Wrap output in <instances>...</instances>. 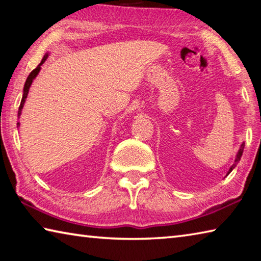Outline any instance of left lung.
I'll return each mask as SVG.
<instances>
[{"label": "left lung", "mask_w": 261, "mask_h": 261, "mask_svg": "<svg viewBox=\"0 0 261 261\" xmlns=\"http://www.w3.org/2000/svg\"><path fill=\"white\" fill-rule=\"evenodd\" d=\"M243 151H244V144H242V146H241V148H240V151H238V154H237V158H236V160H235V163H233V165L231 166L230 170H229V173H230V171L233 169V168H235V166L237 165L238 161L241 160V156H242V154H243ZM229 173H228V174H229Z\"/></svg>", "instance_id": "left-lung-1"}]
</instances>
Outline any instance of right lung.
<instances>
[{
  "instance_id": "1",
  "label": "right lung",
  "mask_w": 261,
  "mask_h": 261,
  "mask_svg": "<svg viewBox=\"0 0 261 261\" xmlns=\"http://www.w3.org/2000/svg\"><path fill=\"white\" fill-rule=\"evenodd\" d=\"M47 57H48V55H47V54H46L45 56H43V59H42V61L40 62V64H39L38 67L35 68L34 70H32V72H31V73L29 74L28 79H26V83H25V85H24V94H23V99H21V102H20L19 109H18V116H19L20 113H21V109H23V106H24V102H25V99H26V96H28V93H29V90H30V86H31V84H32L33 79H34L35 77H37V74L39 73V71H40V69H41V65L43 64V62H45V61L47 60Z\"/></svg>"
}]
</instances>
